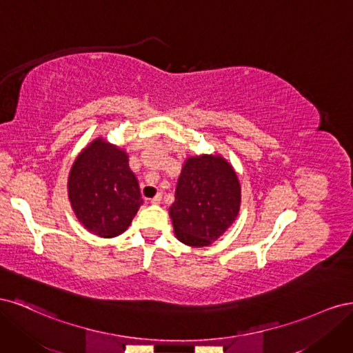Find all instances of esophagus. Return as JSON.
Here are the masks:
<instances>
[{"label":"esophagus","mask_w":353,"mask_h":353,"mask_svg":"<svg viewBox=\"0 0 353 353\" xmlns=\"http://www.w3.org/2000/svg\"><path fill=\"white\" fill-rule=\"evenodd\" d=\"M150 201H152V205H159V203L162 201V194H160V193H159V194H156Z\"/></svg>","instance_id":"34e87169"}]
</instances>
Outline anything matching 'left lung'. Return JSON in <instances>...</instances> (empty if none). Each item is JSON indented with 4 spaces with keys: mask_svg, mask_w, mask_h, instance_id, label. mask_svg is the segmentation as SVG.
Wrapping results in <instances>:
<instances>
[{
    "mask_svg": "<svg viewBox=\"0 0 353 353\" xmlns=\"http://www.w3.org/2000/svg\"><path fill=\"white\" fill-rule=\"evenodd\" d=\"M241 187L221 154L190 156L183 165L169 216L176 239L191 248L216 241L237 219Z\"/></svg>",
    "mask_w": 353,
    "mask_h": 353,
    "instance_id": "8db88e82",
    "label": "left lung"
}]
</instances>
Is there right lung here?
I'll return each instance as SVG.
<instances>
[{
	"label": "right lung",
	"mask_w": 353,
	"mask_h": 353,
	"mask_svg": "<svg viewBox=\"0 0 353 353\" xmlns=\"http://www.w3.org/2000/svg\"><path fill=\"white\" fill-rule=\"evenodd\" d=\"M68 194L78 221L103 239L125 232L143 205L128 153L103 137L87 144L74 159Z\"/></svg>",
	"instance_id": "1"
}]
</instances>
